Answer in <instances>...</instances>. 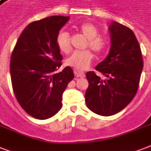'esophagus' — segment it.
<instances>
[{
  "instance_id": "34e87169",
  "label": "esophagus",
  "mask_w": 151,
  "mask_h": 151,
  "mask_svg": "<svg viewBox=\"0 0 151 151\" xmlns=\"http://www.w3.org/2000/svg\"><path fill=\"white\" fill-rule=\"evenodd\" d=\"M74 74L77 78H83L85 77V74L84 72L80 70H74Z\"/></svg>"
}]
</instances>
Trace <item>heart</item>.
<instances>
[{
    "instance_id": "heart-1",
    "label": "heart",
    "mask_w": 151,
    "mask_h": 151,
    "mask_svg": "<svg viewBox=\"0 0 151 151\" xmlns=\"http://www.w3.org/2000/svg\"><path fill=\"white\" fill-rule=\"evenodd\" d=\"M78 29L87 38L86 47H89L96 54L100 55L105 52L108 46V41L104 37L99 35V29L96 25L91 22H85L79 26ZM56 45L62 52L66 54L70 52L71 45L68 32L65 30L59 32L56 37ZM92 59L93 55L89 50L74 52L66 59V64L83 70L89 66Z\"/></svg>"
}]
</instances>
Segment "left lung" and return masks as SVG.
I'll use <instances>...</instances> for the list:
<instances>
[{
	"label": "left lung",
	"mask_w": 151,
	"mask_h": 151,
	"mask_svg": "<svg viewBox=\"0 0 151 151\" xmlns=\"http://www.w3.org/2000/svg\"><path fill=\"white\" fill-rule=\"evenodd\" d=\"M109 29L110 53L96 67L107 79L102 80L94 71L86 73L88 88L85 103L90 110L101 116L114 115L129 105L137 92L143 67L140 46L133 31L117 22Z\"/></svg>",
	"instance_id": "obj_1"
}]
</instances>
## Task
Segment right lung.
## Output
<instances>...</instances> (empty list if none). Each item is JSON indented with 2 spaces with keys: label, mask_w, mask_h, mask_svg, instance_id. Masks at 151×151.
I'll return each mask as SVG.
<instances>
[{
  "label": "right lung",
  "mask_w": 151,
  "mask_h": 151,
  "mask_svg": "<svg viewBox=\"0 0 151 151\" xmlns=\"http://www.w3.org/2000/svg\"><path fill=\"white\" fill-rule=\"evenodd\" d=\"M69 16L54 15L29 23L18 39L10 61L15 98L34 118L53 117L62 107V96L74 74L70 66L59 73L63 56L56 37Z\"/></svg>",
  "instance_id": "1"
}]
</instances>
